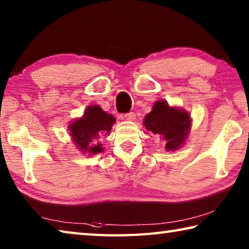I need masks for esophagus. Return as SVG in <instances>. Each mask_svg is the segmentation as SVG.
<instances>
[{"label": "esophagus", "mask_w": 249, "mask_h": 249, "mask_svg": "<svg viewBox=\"0 0 249 249\" xmlns=\"http://www.w3.org/2000/svg\"><path fill=\"white\" fill-rule=\"evenodd\" d=\"M124 117H125V120H127V121H134L136 115H135L134 112H129V113H126V114H124Z\"/></svg>", "instance_id": "34e87169"}]
</instances>
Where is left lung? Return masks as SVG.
<instances>
[{
  "label": "left lung",
  "mask_w": 249,
  "mask_h": 249,
  "mask_svg": "<svg viewBox=\"0 0 249 249\" xmlns=\"http://www.w3.org/2000/svg\"><path fill=\"white\" fill-rule=\"evenodd\" d=\"M144 125L149 132L163 136L167 150H176L188 136L190 115L182 109L170 107L166 101H158L146 115Z\"/></svg>",
  "instance_id": "8db88e82"
}]
</instances>
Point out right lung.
<instances>
[{"label":"right lung","instance_id":"obj_1","mask_svg":"<svg viewBox=\"0 0 249 249\" xmlns=\"http://www.w3.org/2000/svg\"><path fill=\"white\" fill-rule=\"evenodd\" d=\"M114 123V116L107 114L98 105H93L86 109L82 119L74 121L69 125L70 135L79 149L90 154L101 153L103 150L101 147L102 145L100 142H91L101 135L108 133Z\"/></svg>","mask_w":249,"mask_h":249}]
</instances>
